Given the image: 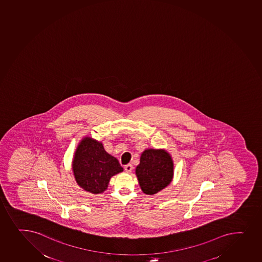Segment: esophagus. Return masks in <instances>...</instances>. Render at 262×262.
I'll return each instance as SVG.
<instances>
[{
  "instance_id": "1",
  "label": "esophagus",
  "mask_w": 262,
  "mask_h": 262,
  "mask_svg": "<svg viewBox=\"0 0 262 262\" xmlns=\"http://www.w3.org/2000/svg\"><path fill=\"white\" fill-rule=\"evenodd\" d=\"M125 171L126 172H131L133 170V165L131 164H127L124 166Z\"/></svg>"
}]
</instances>
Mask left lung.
I'll return each instance as SVG.
<instances>
[{"mask_svg":"<svg viewBox=\"0 0 262 262\" xmlns=\"http://www.w3.org/2000/svg\"><path fill=\"white\" fill-rule=\"evenodd\" d=\"M135 173L142 191L147 195H154L171 183L173 163L165 150L147 149L142 152Z\"/></svg>","mask_w":262,"mask_h":262,"instance_id":"obj_1","label":"left lung"}]
</instances>
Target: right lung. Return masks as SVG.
<instances>
[{
	"label": "right lung",
	"instance_id": "1",
	"mask_svg": "<svg viewBox=\"0 0 262 262\" xmlns=\"http://www.w3.org/2000/svg\"><path fill=\"white\" fill-rule=\"evenodd\" d=\"M72 163L77 184L93 194L103 192L111 177L123 171L118 160L105 151L102 143L89 137L80 142Z\"/></svg>",
	"mask_w": 262,
	"mask_h": 262
}]
</instances>
